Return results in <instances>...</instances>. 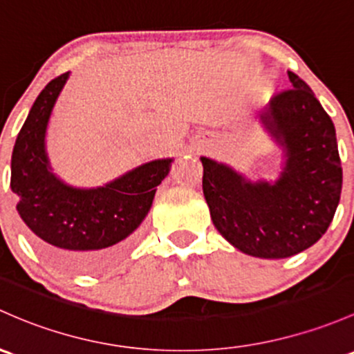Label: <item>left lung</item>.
<instances>
[{
  "label": "left lung",
  "instance_id": "1",
  "mask_svg": "<svg viewBox=\"0 0 354 354\" xmlns=\"http://www.w3.org/2000/svg\"><path fill=\"white\" fill-rule=\"evenodd\" d=\"M263 125L285 151L274 183H251L202 158L203 195L215 229L234 248L266 259L288 258L317 243L333 222L343 188L336 129L312 89L288 71Z\"/></svg>",
  "mask_w": 354,
  "mask_h": 354
}]
</instances>
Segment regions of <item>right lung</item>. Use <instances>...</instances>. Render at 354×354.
Instances as JSON below:
<instances>
[{
	"instance_id": "right-lung-1",
	"label": "right lung",
	"mask_w": 354,
	"mask_h": 354,
	"mask_svg": "<svg viewBox=\"0 0 354 354\" xmlns=\"http://www.w3.org/2000/svg\"><path fill=\"white\" fill-rule=\"evenodd\" d=\"M69 73L52 80L37 96L11 156V192L37 248L57 266L105 270L133 243V230L151 210L156 187L173 159H158L95 189L68 187L50 173L46 129Z\"/></svg>"
}]
</instances>
